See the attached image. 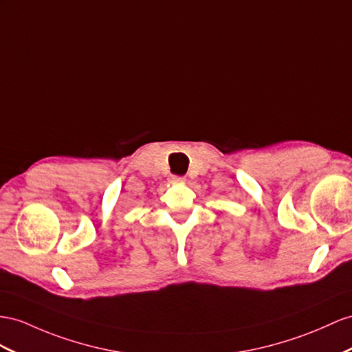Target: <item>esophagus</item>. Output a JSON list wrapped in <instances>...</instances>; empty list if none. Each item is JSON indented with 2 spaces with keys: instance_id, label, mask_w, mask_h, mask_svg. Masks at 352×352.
I'll use <instances>...</instances> for the list:
<instances>
[{
  "instance_id": "esophagus-1",
  "label": "esophagus",
  "mask_w": 352,
  "mask_h": 352,
  "mask_svg": "<svg viewBox=\"0 0 352 352\" xmlns=\"http://www.w3.org/2000/svg\"><path fill=\"white\" fill-rule=\"evenodd\" d=\"M169 182L173 183V184H182V183L186 182V178L184 177H178V175H173V177L169 178Z\"/></svg>"
}]
</instances>
